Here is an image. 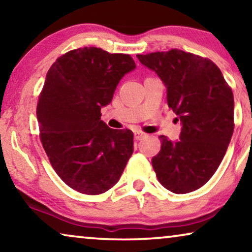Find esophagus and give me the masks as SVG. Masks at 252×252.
Listing matches in <instances>:
<instances>
[{
	"label": "esophagus",
	"mask_w": 252,
	"mask_h": 252,
	"mask_svg": "<svg viewBox=\"0 0 252 252\" xmlns=\"http://www.w3.org/2000/svg\"><path fill=\"white\" fill-rule=\"evenodd\" d=\"M146 136H147V134L143 132H140V130H136V132L134 133V137H135V140H142Z\"/></svg>",
	"instance_id": "obj_1"
}]
</instances>
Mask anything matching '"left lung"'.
Masks as SVG:
<instances>
[{"label":"left lung","mask_w":252,"mask_h":252,"mask_svg":"<svg viewBox=\"0 0 252 252\" xmlns=\"http://www.w3.org/2000/svg\"><path fill=\"white\" fill-rule=\"evenodd\" d=\"M137 58L163 80L168 108L182 123L177 142L159 136L160 151L151 159L158 181L175 194L194 191L215 174L232 139V88L220 68L198 55L171 49Z\"/></svg>","instance_id":"8db88e82"}]
</instances>
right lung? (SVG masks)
Masks as SVG:
<instances>
[{"instance_id": "1", "label": "right lung", "mask_w": 252, "mask_h": 252, "mask_svg": "<svg viewBox=\"0 0 252 252\" xmlns=\"http://www.w3.org/2000/svg\"><path fill=\"white\" fill-rule=\"evenodd\" d=\"M134 68L129 55L85 47L62 55L48 71L36 106L40 140L58 177L81 194L108 191L132 156L133 132L106 126L101 108Z\"/></svg>"}]
</instances>
